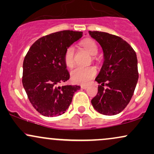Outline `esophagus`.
Returning a JSON list of instances; mask_svg holds the SVG:
<instances>
[{
    "instance_id": "obj_1",
    "label": "esophagus",
    "mask_w": 154,
    "mask_h": 154,
    "mask_svg": "<svg viewBox=\"0 0 154 154\" xmlns=\"http://www.w3.org/2000/svg\"><path fill=\"white\" fill-rule=\"evenodd\" d=\"M88 88V85H82V86H81V88H82V89H87Z\"/></svg>"
}]
</instances>
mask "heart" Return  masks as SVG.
Wrapping results in <instances>:
<instances>
[{
  "label": "heart",
  "mask_w": 154,
  "mask_h": 154,
  "mask_svg": "<svg viewBox=\"0 0 154 154\" xmlns=\"http://www.w3.org/2000/svg\"><path fill=\"white\" fill-rule=\"evenodd\" d=\"M81 45L89 53L91 56L98 54V47L97 43L91 39H85L81 43ZM64 62L68 67H72L75 63V48L69 46L66 49L63 56ZM96 75V69L93 66L75 67L71 72V79L76 84H88Z\"/></svg>",
  "instance_id": "obj_1"
}]
</instances>
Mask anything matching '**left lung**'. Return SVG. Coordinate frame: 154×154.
<instances>
[{
  "label": "left lung",
  "instance_id": "left-lung-1",
  "mask_svg": "<svg viewBox=\"0 0 154 154\" xmlns=\"http://www.w3.org/2000/svg\"><path fill=\"white\" fill-rule=\"evenodd\" d=\"M89 34L100 45L104 57L95 78L100 85L91 103L100 114L116 115L130 103L138 80L136 53L120 37L98 31H89Z\"/></svg>",
  "mask_w": 154,
  "mask_h": 154
}]
</instances>
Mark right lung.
<instances>
[{
  "label": "right lung",
  "mask_w": 154,
  "mask_h": 154,
  "mask_svg": "<svg viewBox=\"0 0 154 154\" xmlns=\"http://www.w3.org/2000/svg\"><path fill=\"white\" fill-rule=\"evenodd\" d=\"M82 37V32L63 30L39 38L23 62L22 84L32 106L45 116L64 114L77 85L58 86L69 79L63 56L66 49Z\"/></svg>",
  "instance_id": "add662e5"
}]
</instances>
